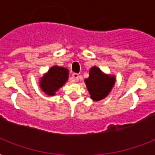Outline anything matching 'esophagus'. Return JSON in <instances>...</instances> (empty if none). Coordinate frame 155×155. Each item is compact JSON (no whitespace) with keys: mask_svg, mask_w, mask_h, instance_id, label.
<instances>
[{"mask_svg":"<svg viewBox=\"0 0 155 155\" xmlns=\"http://www.w3.org/2000/svg\"><path fill=\"white\" fill-rule=\"evenodd\" d=\"M72 78L74 79V80L78 81V80H79V78H80V75H79V74H77V73H73Z\"/></svg>","mask_w":155,"mask_h":155,"instance_id":"obj_1","label":"esophagus"}]
</instances>
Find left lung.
<instances>
[{
    "instance_id": "1",
    "label": "left lung",
    "mask_w": 155,
    "mask_h": 155,
    "mask_svg": "<svg viewBox=\"0 0 155 155\" xmlns=\"http://www.w3.org/2000/svg\"><path fill=\"white\" fill-rule=\"evenodd\" d=\"M85 84L93 101H101L110 92L115 84V78L105 75L97 67L90 69L89 77L85 79Z\"/></svg>"
}]
</instances>
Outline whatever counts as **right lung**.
<instances>
[{
	"label": "right lung",
	"instance_id": "obj_1",
	"mask_svg": "<svg viewBox=\"0 0 155 155\" xmlns=\"http://www.w3.org/2000/svg\"><path fill=\"white\" fill-rule=\"evenodd\" d=\"M68 79V70L62 67L54 66L41 79L40 87L46 94L54 96L59 87L63 86Z\"/></svg>",
	"mask_w": 155,
	"mask_h": 155
}]
</instances>
